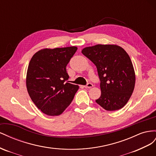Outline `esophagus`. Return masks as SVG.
I'll return each mask as SVG.
<instances>
[{"instance_id": "obj_1", "label": "esophagus", "mask_w": 156, "mask_h": 156, "mask_svg": "<svg viewBox=\"0 0 156 156\" xmlns=\"http://www.w3.org/2000/svg\"><path fill=\"white\" fill-rule=\"evenodd\" d=\"M93 86V84H92L91 83H87V85L84 86V87H86V88H91V87H92Z\"/></svg>"}]
</instances>
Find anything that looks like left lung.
Returning <instances> with one entry per match:
<instances>
[{"mask_svg":"<svg viewBox=\"0 0 156 156\" xmlns=\"http://www.w3.org/2000/svg\"><path fill=\"white\" fill-rule=\"evenodd\" d=\"M82 53L97 66L101 95L96 103L108 111L123 108L135 84L134 68L127 53L122 47L112 44L86 47Z\"/></svg>","mask_w":156,"mask_h":156,"instance_id":"left-lung-1","label":"left lung"}]
</instances>
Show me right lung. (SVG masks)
I'll use <instances>...</instances> for the list:
<instances>
[{
	"mask_svg": "<svg viewBox=\"0 0 156 156\" xmlns=\"http://www.w3.org/2000/svg\"><path fill=\"white\" fill-rule=\"evenodd\" d=\"M77 47L43 49L31 58L26 85L31 100L46 115H59L73 100L79 86L69 83L66 66Z\"/></svg>",
	"mask_w": 156,
	"mask_h": 156,
	"instance_id": "add662e5",
	"label": "right lung"
}]
</instances>
